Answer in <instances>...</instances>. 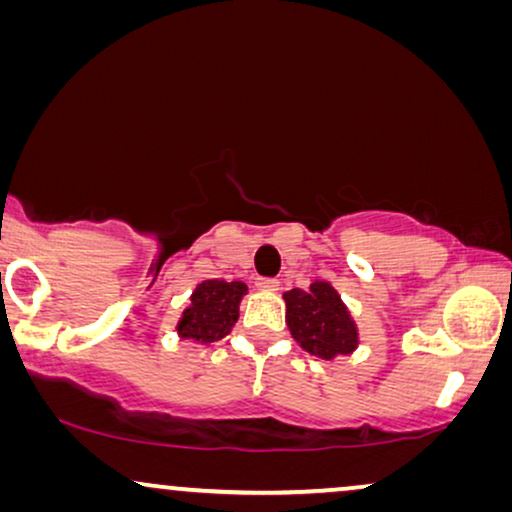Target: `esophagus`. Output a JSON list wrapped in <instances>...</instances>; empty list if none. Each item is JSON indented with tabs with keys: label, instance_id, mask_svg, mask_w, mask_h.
<instances>
[{
	"label": "esophagus",
	"instance_id": "obj_1",
	"mask_svg": "<svg viewBox=\"0 0 512 512\" xmlns=\"http://www.w3.org/2000/svg\"><path fill=\"white\" fill-rule=\"evenodd\" d=\"M256 286H258V289H263V291H277L279 289V279H275V277H261L256 282Z\"/></svg>",
	"mask_w": 512,
	"mask_h": 512
}]
</instances>
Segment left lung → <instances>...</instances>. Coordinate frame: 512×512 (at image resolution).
Returning a JSON list of instances; mask_svg holds the SVG:
<instances>
[{"instance_id": "obj_1", "label": "left lung", "mask_w": 512, "mask_h": 512, "mask_svg": "<svg viewBox=\"0 0 512 512\" xmlns=\"http://www.w3.org/2000/svg\"><path fill=\"white\" fill-rule=\"evenodd\" d=\"M284 300L286 324L305 352L331 361L359 345L354 321L331 284L314 282L307 291H286Z\"/></svg>"}]
</instances>
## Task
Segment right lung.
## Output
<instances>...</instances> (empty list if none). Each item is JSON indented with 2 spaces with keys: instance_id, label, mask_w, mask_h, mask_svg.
I'll return each mask as SVG.
<instances>
[{
  "instance_id": "1",
  "label": "right lung",
  "mask_w": 512,
  "mask_h": 512,
  "mask_svg": "<svg viewBox=\"0 0 512 512\" xmlns=\"http://www.w3.org/2000/svg\"><path fill=\"white\" fill-rule=\"evenodd\" d=\"M247 293L242 282L207 279L191 296V307L181 317L177 331L181 338L214 342L226 338L240 317V300Z\"/></svg>"
}]
</instances>
